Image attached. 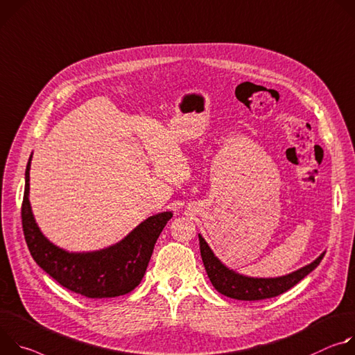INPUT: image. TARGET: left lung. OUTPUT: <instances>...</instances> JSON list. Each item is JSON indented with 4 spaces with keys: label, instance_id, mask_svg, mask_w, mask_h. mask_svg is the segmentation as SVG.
Listing matches in <instances>:
<instances>
[{
    "label": "left lung",
    "instance_id": "left-lung-1",
    "mask_svg": "<svg viewBox=\"0 0 355 355\" xmlns=\"http://www.w3.org/2000/svg\"><path fill=\"white\" fill-rule=\"evenodd\" d=\"M200 241V254L206 268V272L213 284V286L224 296L237 300H262L279 296L284 292L293 288L299 284L306 275H309L314 268H316L324 257V252L311 263L303 266L302 269L292 272L286 277L281 278H269V279H258L243 277L240 273L225 268L213 254L207 243L202 235H199Z\"/></svg>",
    "mask_w": 355,
    "mask_h": 355
}]
</instances>
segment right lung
Here are the masks:
<instances>
[{"instance_id": "obj_1", "label": "right lung", "mask_w": 355, "mask_h": 355, "mask_svg": "<svg viewBox=\"0 0 355 355\" xmlns=\"http://www.w3.org/2000/svg\"><path fill=\"white\" fill-rule=\"evenodd\" d=\"M31 157L25 172L21 217L25 241L36 263L62 286L86 297H115L134 291L144 278L155 243L172 213L149 217L110 248L86 254L66 252L49 243L33 220L28 199Z\"/></svg>"}]
</instances>
